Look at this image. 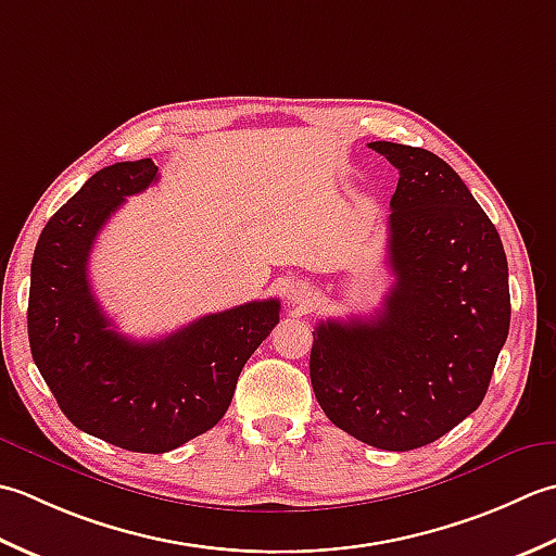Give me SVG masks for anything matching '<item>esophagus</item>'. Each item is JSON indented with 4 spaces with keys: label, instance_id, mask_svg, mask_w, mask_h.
Listing matches in <instances>:
<instances>
[{
    "label": "esophagus",
    "instance_id": "1",
    "mask_svg": "<svg viewBox=\"0 0 556 556\" xmlns=\"http://www.w3.org/2000/svg\"><path fill=\"white\" fill-rule=\"evenodd\" d=\"M290 302L294 304V307L307 309L309 304H312V290H309V286H304V282H294V286L290 288Z\"/></svg>",
    "mask_w": 556,
    "mask_h": 556
}]
</instances>
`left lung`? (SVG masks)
<instances>
[{
  "label": "left lung",
  "instance_id": "left-lung-1",
  "mask_svg": "<svg viewBox=\"0 0 556 556\" xmlns=\"http://www.w3.org/2000/svg\"><path fill=\"white\" fill-rule=\"evenodd\" d=\"M399 169L389 266L374 319L314 328L316 401L343 432L383 451L432 444L478 410L511 321L502 237L456 169L413 146L374 141Z\"/></svg>",
  "mask_w": 556,
  "mask_h": 556
}]
</instances>
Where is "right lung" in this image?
Wrapping results in <instances>:
<instances>
[{"instance_id":"obj_1","label":"right lung","mask_w":556,"mask_h":556,"mask_svg":"<svg viewBox=\"0 0 556 556\" xmlns=\"http://www.w3.org/2000/svg\"><path fill=\"white\" fill-rule=\"evenodd\" d=\"M155 179L151 157L100 169L45 225L30 264L28 341L45 383L81 432L136 453L173 451L218 425L280 314L278 300H262L157 341L115 331L90 290L88 256L124 199Z\"/></svg>"}]
</instances>
